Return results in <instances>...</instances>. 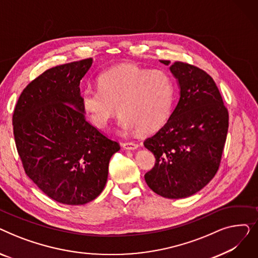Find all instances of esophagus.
<instances>
[{"label": "esophagus", "instance_id": "34e87169", "mask_svg": "<svg viewBox=\"0 0 258 258\" xmlns=\"http://www.w3.org/2000/svg\"><path fill=\"white\" fill-rule=\"evenodd\" d=\"M121 145H122V147L125 148V150H128V151L137 150V148L139 147V145L137 143H134V142H123Z\"/></svg>", "mask_w": 258, "mask_h": 258}]
</instances>
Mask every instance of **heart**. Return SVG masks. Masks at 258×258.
<instances>
[{"label": "heart", "instance_id": "obj_1", "mask_svg": "<svg viewBox=\"0 0 258 258\" xmlns=\"http://www.w3.org/2000/svg\"><path fill=\"white\" fill-rule=\"evenodd\" d=\"M173 96V81L167 72L122 63L98 76V88H86L80 104L99 130H104L120 111V126L124 132L152 133L169 118Z\"/></svg>", "mask_w": 258, "mask_h": 258}]
</instances>
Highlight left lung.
<instances>
[{
    "instance_id": "1",
    "label": "left lung",
    "mask_w": 258,
    "mask_h": 258,
    "mask_svg": "<svg viewBox=\"0 0 258 258\" xmlns=\"http://www.w3.org/2000/svg\"><path fill=\"white\" fill-rule=\"evenodd\" d=\"M169 69L178 80L180 99L166 123L144 141L156 158L144 179L157 195L182 199L200 191L218 171L229 114L209 74L182 61L173 62Z\"/></svg>"
}]
</instances>
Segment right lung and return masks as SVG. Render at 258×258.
<instances>
[{
	"label": "right lung",
	"mask_w": 258,
	"mask_h": 258,
	"mask_svg": "<svg viewBox=\"0 0 258 258\" xmlns=\"http://www.w3.org/2000/svg\"><path fill=\"white\" fill-rule=\"evenodd\" d=\"M87 58L56 66L22 92L12 116L13 135L26 174L52 200L84 205L106 184L118 142L86 120L80 80L92 66Z\"/></svg>",
	"instance_id": "1"
}]
</instances>
